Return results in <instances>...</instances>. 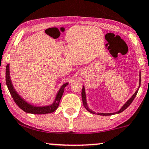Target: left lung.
I'll return each instance as SVG.
<instances>
[{"mask_svg":"<svg viewBox=\"0 0 149 149\" xmlns=\"http://www.w3.org/2000/svg\"><path fill=\"white\" fill-rule=\"evenodd\" d=\"M140 84H141V72L139 71V87H138L137 90H136V92L134 93V94L132 95V96L130 97V99H128V101H127L126 103H124V105H123L122 107H121V109L119 111H117V112H112V113H102V112H98V113H96L98 114V115H102V116H109V115H112V114H119L121 113V112H122L123 110H125L128 107L129 105L131 104V103L132 101H133L134 98H135L136 95H137V92H138V90H139V88L140 87ZM82 103H83V105L84 107H85V109L87 110L88 112H91V113L92 114H96V112H94V111H93L91 110L90 108H89L88 105H87V98H86V92H85V87H82Z\"/></svg>","mask_w":149,"mask_h":149,"instance_id":"8db88e82","label":"left lung"}]
</instances>
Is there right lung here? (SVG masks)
I'll list each match as a JSON object with an SVG mask.
<instances>
[{"mask_svg":"<svg viewBox=\"0 0 149 149\" xmlns=\"http://www.w3.org/2000/svg\"><path fill=\"white\" fill-rule=\"evenodd\" d=\"M5 80H6V85L8 86V88L10 91V94L12 97L13 98L14 102L19 106L21 110L27 113L35 114H45L51 113V112H55L59 106L60 101L62 98V94H63L64 88L67 87L69 82H65L60 87V89L57 92L56 96H55L54 101L51 104L48 105H44V106H37V105H33L28 103L26 100L23 99L21 96L18 94V92L14 89L12 82L10 78V64H8L6 67V71H5Z\"/></svg>","mask_w":149,"mask_h":149,"instance_id":"1","label":"right lung"}]
</instances>
